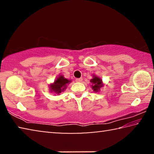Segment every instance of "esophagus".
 Listing matches in <instances>:
<instances>
[{
  "mask_svg": "<svg viewBox=\"0 0 154 154\" xmlns=\"http://www.w3.org/2000/svg\"><path fill=\"white\" fill-rule=\"evenodd\" d=\"M82 78H77V79H75V81H76L77 82H82Z\"/></svg>",
  "mask_w": 154,
  "mask_h": 154,
  "instance_id": "esophagus-1",
  "label": "esophagus"
}]
</instances>
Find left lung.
<instances>
[{
	"instance_id": "1",
	"label": "left lung",
	"mask_w": 154,
	"mask_h": 154,
	"mask_svg": "<svg viewBox=\"0 0 154 154\" xmlns=\"http://www.w3.org/2000/svg\"><path fill=\"white\" fill-rule=\"evenodd\" d=\"M93 78L90 79V82L92 83V89L93 90V92H100V88L104 86V83L103 82V80L100 79L99 77H97L95 75H92Z\"/></svg>"
}]
</instances>
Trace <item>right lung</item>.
<instances>
[{"instance_id":"1","label":"right lung","mask_w":154,"mask_h":154,"mask_svg":"<svg viewBox=\"0 0 154 154\" xmlns=\"http://www.w3.org/2000/svg\"><path fill=\"white\" fill-rule=\"evenodd\" d=\"M71 82V80L66 79L63 75H60L54 80V83L49 84V91L50 92H54L60 95L62 92H64L67 88V85Z\"/></svg>"}]
</instances>
